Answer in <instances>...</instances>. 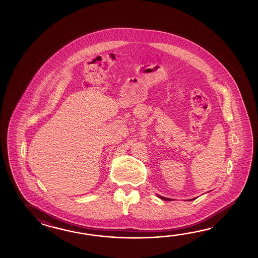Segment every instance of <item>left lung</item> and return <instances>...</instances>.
Masks as SVG:
<instances>
[{"mask_svg":"<svg viewBox=\"0 0 258 258\" xmlns=\"http://www.w3.org/2000/svg\"><path fill=\"white\" fill-rule=\"evenodd\" d=\"M159 198H161V199H163V200H168V201H170V199H169V198H163V197H160V196H159ZM191 200H192V199H191Z\"/></svg>","mask_w":258,"mask_h":258,"instance_id":"obj_1","label":"left lung"}]
</instances>
